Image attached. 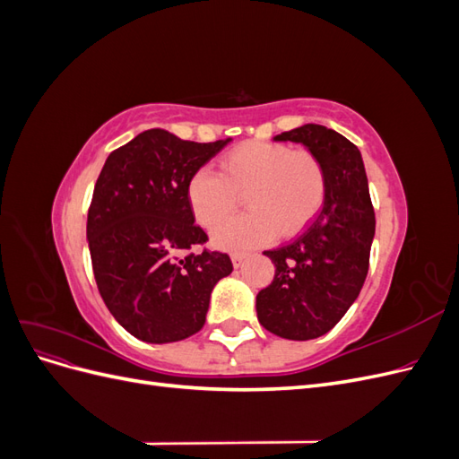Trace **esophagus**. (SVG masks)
<instances>
[{
	"label": "esophagus",
	"mask_w": 459,
	"mask_h": 459,
	"mask_svg": "<svg viewBox=\"0 0 459 459\" xmlns=\"http://www.w3.org/2000/svg\"><path fill=\"white\" fill-rule=\"evenodd\" d=\"M245 258H247V256H245L243 253H235V255H231V262H233V266H235V268H239L241 264L245 262Z\"/></svg>",
	"instance_id": "obj_1"
}]
</instances>
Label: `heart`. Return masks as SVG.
<instances>
[{
    "instance_id": "1",
    "label": "heart",
    "mask_w": 459,
    "mask_h": 459,
    "mask_svg": "<svg viewBox=\"0 0 459 459\" xmlns=\"http://www.w3.org/2000/svg\"><path fill=\"white\" fill-rule=\"evenodd\" d=\"M325 170L314 152L281 143L251 142L220 160V174L199 169L189 178L187 199L197 221L216 228L239 206L251 212L218 228L212 243L226 251H247L293 235L317 214L325 199Z\"/></svg>"
}]
</instances>
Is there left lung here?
<instances>
[{
	"mask_svg": "<svg viewBox=\"0 0 459 459\" xmlns=\"http://www.w3.org/2000/svg\"><path fill=\"white\" fill-rule=\"evenodd\" d=\"M273 142L302 143L325 170L324 206L297 239L264 251L273 281L256 295L258 322L277 337L325 335L352 307L366 281L375 235L368 176L358 147L335 130L304 124Z\"/></svg>",
	"mask_w": 459,
	"mask_h": 459,
	"instance_id": "1",
	"label": "left lung"
}]
</instances>
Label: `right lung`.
I'll return each instance as SVG.
<instances>
[{"mask_svg": "<svg viewBox=\"0 0 459 459\" xmlns=\"http://www.w3.org/2000/svg\"><path fill=\"white\" fill-rule=\"evenodd\" d=\"M231 140L195 143L152 128L110 152L97 178L86 238L97 289L135 339L184 341L204 325L228 255L201 251L206 233L187 199L189 178Z\"/></svg>", "mask_w": 459, "mask_h": 459, "instance_id": "1", "label": "right lung"}]
</instances>
